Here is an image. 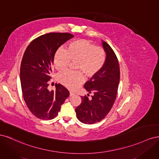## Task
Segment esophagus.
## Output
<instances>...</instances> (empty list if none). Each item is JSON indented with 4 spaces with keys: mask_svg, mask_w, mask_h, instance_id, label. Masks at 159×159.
<instances>
[{
    "mask_svg": "<svg viewBox=\"0 0 159 159\" xmlns=\"http://www.w3.org/2000/svg\"><path fill=\"white\" fill-rule=\"evenodd\" d=\"M74 95V93L70 91V96H72V95Z\"/></svg>",
    "mask_w": 159,
    "mask_h": 159,
    "instance_id": "obj_1",
    "label": "esophagus"
}]
</instances>
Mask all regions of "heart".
I'll list each match as a JSON object with an SVG mask.
<instances>
[{"instance_id":"b5f03b06","label":"heart","mask_w":159,"mask_h":159,"mask_svg":"<svg viewBox=\"0 0 159 159\" xmlns=\"http://www.w3.org/2000/svg\"><path fill=\"white\" fill-rule=\"evenodd\" d=\"M70 61H77V70L82 71L85 75L91 78L102 69L105 61V53L100 47L88 40L80 39L71 42L66 51H57L54 59L55 68L64 70ZM57 81L70 89H75L82 84L84 77L80 71H65L57 75Z\"/></svg>"}]
</instances>
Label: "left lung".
I'll use <instances>...</instances> for the list:
<instances>
[{
    "label": "left lung",
    "instance_id": "1",
    "mask_svg": "<svg viewBox=\"0 0 159 159\" xmlns=\"http://www.w3.org/2000/svg\"><path fill=\"white\" fill-rule=\"evenodd\" d=\"M102 42L106 54L105 62L98 73L84 85L93 95L90 99L86 95L81 96V103L75 108L77 117L85 124H93L105 118L113 107L117 93L120 79L119 62L111 48L107 42Z\"/></svg>",
    "mask_w": 159,
    "mask_h": 159
}]
</instances>
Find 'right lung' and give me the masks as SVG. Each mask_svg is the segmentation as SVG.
Returning a JSON list of instances; mask_svg holds the SVG:
<instances>
[{
  "instance_id": "right-lung-1",
  "label": "right lung",
  "mask_w": 159,
  "mask_h": 159,
  "mask_svg": "<svg viewBox=\"0 0 159 159\" xmlns=\"http://www.w3.org/2000/svg\"><path fill=\"white\" fill-rule=\"evenodd\" d=\"M73 37L69 33L46 34L34 40L24 54L20 72L22 95L28 108L38 118H55L70 95L60 84H56V91H49L48 86L57 50Z\"/></svg>"
}]
</instances>
